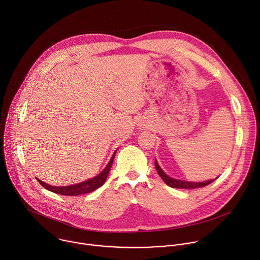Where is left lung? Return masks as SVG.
Returning <instances> with one entry per match:
<instances>
[{
  "label": "left lung",
  "instance_id": "obj_1",
  "mask_svg": "<svg viewBox=\"0 0 260 260\" xmlns=\"http://www.w3.org/2000/svg\"><path fill=\"white\" fill-rule=\"evenodd\" d=\"M154 166H155V169H157L158 174L163 179V181L167 185H169L171 187H175V188H197V187H203V186H206V185L212 183L216 179V178L215 179H210V180L203 181V182H191V181L179 180V179H175V178H172V177L168 176L162 170V168L159 166V164H158V162H157V160H155V159H154Z\"/></svg>",
  "mask_w": 260,
  "mask_h": 260
}]
</instances>
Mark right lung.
I'll return each mask as SVG.
<instances>
[{
	"instance_id": "add662e5",
	"label": "right lung",
	"mask_w": 260,
	"mask_h": 260,
	"mask_svg": "<svg viewBox=\"0 0 260 260\" xmlns=\"http://www.w3.org/2000/svg\"><path fill=\"white\" fill-rule=\"evenodd\" d=\"M116 152H117V150L114 152V154L112 155V158H111L110 162L108 163L107 167L103 169V171L101 173H99L95 177L90 178L88 180H85L83 182H80V183H77V184H73V185H68V186H53V185H50V184H47V183L43 182L39 178H37V180L46 189H48L50 191H53L55 193L63 194V196H79V194L91 192V191L97 189L98 187H100L101 185H103V183L106 182L108 174H109V172H110V170L112 168Z\"/></svg>"
}]
</instances>
